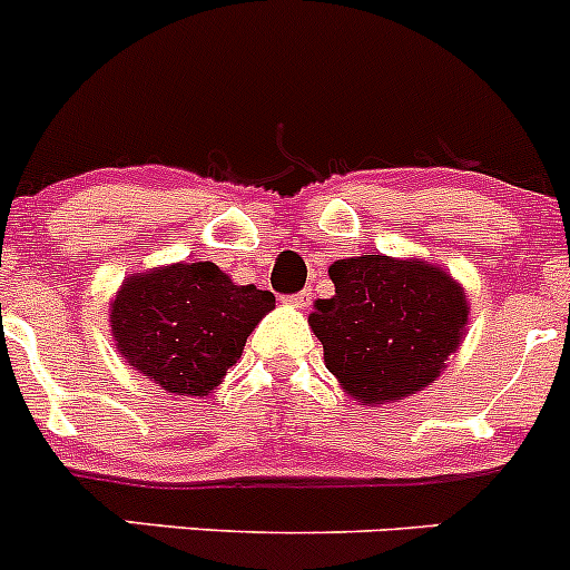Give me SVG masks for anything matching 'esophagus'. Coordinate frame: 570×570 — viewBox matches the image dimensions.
I'll return each mask as SVG.
<instances>
[{
    "label": "esophagus",
    "mask_w": 570,
    "mask_h": 570,
    "mask_svg": "<svg viewBox=\"0 0 570 570\" xmlns=\"http://www.w3.org/2000/svg\"><path fill=\"white\" fill-rule=\"evenodd\" d=\"M287 302H291L293 307L304 309V307H309V302H313V293H309V291H298V293H293V296H287Z\"/></svg>",
    "instance_id": "34e87169"
}]
</instances>
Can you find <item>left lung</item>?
Segmentation results:
<instances>
[{"label":"left lung","instance_id":"8db88e82","mask_svg":"<svg viewBox=\"0 0 570 570\" xmlns=\"http://www.w3.org/2000/svg\"><path fill=\"white\" fill-rule=\"evenodd\" d=\"M332 298H318L309 328L328 373L351 397L392 403L433 384L469 324L461 283L428 261L362 255L328 266Z\"/></svg>","mask_w":570,"mask_h":570}]
</instances>
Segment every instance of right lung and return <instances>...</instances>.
<instances>
[{"mask_svg":"<svg viewBox=\"0 0 570 570\" xmlns=\"http://www.w3.org/2000/svg\"><path fill=\"white\" fill-rule=\"evenodd\" d=\"M274 293L236 285L216 263H173L134 274L111 298V337L122 360L156 386L203 397L242 360Z\"/></svg>","mask_w":570,"mask_h":570,"instance_id":"add662e5","label":"right lung"}]
</instances>
